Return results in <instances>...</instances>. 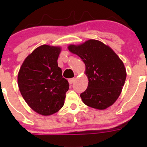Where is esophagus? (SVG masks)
Instances as JSON below:
<instances>
[{"label":"esophagus","mask_w":147,"mask_h":147,"mask_svg":"<svg viewBox=\"0 0 147 147\" xmlns=\"http://www.w3.org/2000/svg\"><path fill=\"white\" fill-rule=\"evenodd\" d=\"M75 80H76V78H71V79H69V80H68V81H69V84H73L74 82H75Z\"/></svg>","instance_id":"obj_1"}]
</instances>
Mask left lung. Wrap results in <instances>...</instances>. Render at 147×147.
Listing matches in <instances>:
<instances>
[{
    "label": "left lung",
    "mask_w": 147,
    "mask_h": 147,
    "mask_svg": "<svg viewBox=\"0 0 147 147\" xmlns=\"http://www.w3.org/2000/svg\"><path fill=\"white\" fill-rule=\"evenodd\" d=\"M71 53L85 64L88 87L81 93L87 106L105 109L113 105L121 94L127 72L123 62L109 46L97 40H89L79 45H70Z\"/></svg>",
    "instance_id": "left-lung-1"
}]
</instances>
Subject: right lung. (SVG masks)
Here are the masks:
<instances>
[{
  "mask_svg": "<svg viewBox=\"0 0 147 147\" xmlns=\"http://www.w3.org/2000/svg\"><path fill=\"white\" fill-rule=\"evenodd\" d=\"M61 48L41 45L24 60L18 75L19 90L25 101L35 112L44 116L63 107L69 83L57 65Z\"/></svg>",
  "mask_w": 147,
  "mask_h": 147,
  "instance_id": "right-lung-1",
  "label": "right lung"
}]
</instances>
